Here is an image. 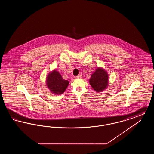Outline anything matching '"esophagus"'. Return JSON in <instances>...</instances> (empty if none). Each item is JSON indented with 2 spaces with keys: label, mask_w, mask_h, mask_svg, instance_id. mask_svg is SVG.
<instances>
[{
  "label": "esophagus",
  "mask_w": 154,
  "mask_h": 154,
  "mask_svg": "<svg viewBox=\"0 0 154 154\" xmlns=\"http://www.w3.org/2000/svg\"><path fill=\"white\" fill-rule=\"evenodd\" d=\"M82 77V75H77V76H75L74 78L75 79H81Z\"/></svg>",
  "instance_id": "obj_1"
}]
</instances>
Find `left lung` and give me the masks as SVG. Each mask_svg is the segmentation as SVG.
Instances as JSON below:
<instances>
[{"label":"left lung","instance_id":"8db88e82","mask_svg":"<svg viewBox=\"0 0 154 154\" xmlns=\"http://www.w3.org/2000/svg\"><path fill=\"white\" fill-rule=\"evenodd\" d=\"M109 79L107 72L102 67H98L91 74L89 82L96 92H102L108 87Z\"/></svg>","mask_w":154,"mask_h":154}]
</instances>
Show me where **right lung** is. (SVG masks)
Listing matches in <instances>:
<instances>
[{
	"label": "right lung",
	"instance_id": "1",
	"mask_svg": "<svg viewBox=\"0 0 154 154\" xmlns=\"http://www.w3.org/2000/svg\"><path fill=\"white\" fill-rule=\"evenodd\" d=\"M45 82L47 88L54 95L63 94L69 83L68 81L62 78L61 74L56 69L52 70L47 74Z\"/></svg>",
	"mask_w": 154,
	"mask_h": 154
}]
</instances>
